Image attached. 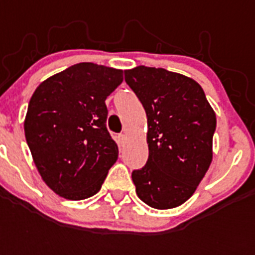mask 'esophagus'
Segmentation results:
<instances>
[{"mask_svg":"<svg viewBox=\"0 0 255 255\" xmlns=\"http://www.w3.org/2000/svg\"><path fill=\"white\" fill-rule=\"evenodd\" d=\"M118 143L120 144V145H124L126 144V141H127V136L124 135V133H120V135H118Z\"/></svg>","mask_w":255,"mask_h":255,"instance_id":"esophagus-1","label":"esophagus"}]
</instances>
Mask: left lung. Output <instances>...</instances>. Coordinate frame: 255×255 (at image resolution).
Returning a JSON list of instances; mask_svg holds the SVG:
<instances>
[{"label":"left lung","instance_id":"obj_1","mask_svg":"<svg viewBox=\"0 0 255 255\" xmlns=\"http://www.w3.org/2000/svg\"><path fill=\"white\" fill-rule=\"evenodd\" d=\"M124 79L147 114L149 155L132 172L136 193L155 209L181 205L212 163L216 114L197 82L165 69L139 66Z\"/></svg>","mask_w":255,"mask_h":255}]
</instances>
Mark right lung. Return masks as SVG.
Returning <instances> with one entry per match:
<instances>
[{"mask_svg": "<svg viewBox=\"0 0 255 255\" xmlns=\"http://www.w3.org/2000/svg\"><path fill=\"white\" fill-rule=\"evenodd\" d=\"M122 70L78 63L42 82L29 102L25 136L46 185L67 200L98 193L119 156L107 131V96Z\"/></svg>", "mask_w": 255, "mask_h": 255, "instance_id": "obj_1", "label": "right lung"}]
</instances>
